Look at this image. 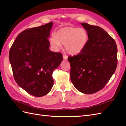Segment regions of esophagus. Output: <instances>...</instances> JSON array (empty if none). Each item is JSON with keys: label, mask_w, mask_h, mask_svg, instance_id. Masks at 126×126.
<instances>
[{"label": "esophagus", "mask_w": 126, "mask_h": 126, "mask_svg": "<svg viewBox=\"0 0 126 126\" xmlns=\"http://www.w3.org/2000/svg\"><path fill=\"white\" fill-rule=\"evenodd\" d=\"M63 59H64V60H67V59H68V57L66 56V55H63Z\"/></svg>", "instance_id": "1"}]
</instances>
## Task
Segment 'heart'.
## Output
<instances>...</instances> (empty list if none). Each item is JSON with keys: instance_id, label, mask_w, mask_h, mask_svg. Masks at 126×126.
Segmentation results:
<instances>
[{"instance_id": "obj_1", "label": "heart", "mask_w": 126, "mask_h": 126, "mask_svg": "<svg viewBox=\"0 0 126 126\" xmlns=\"http://www.w3.org/2000/svg\"><path fill=\"white\" fill-rule=\"evenodd\" d=\"M88 36L82 28L66 27L59 29L56 35L52 34L49 38L51 47L57 50L64 45L66 51L72 55L80 53L87 43Z\"/></svg>"}]
</instances>
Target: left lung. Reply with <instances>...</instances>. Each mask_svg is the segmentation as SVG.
Listing matches in <instances>:
<instances>
[{"instance_id": "8db88e82", "label": "left lung", "mask_w": 126, "mask_h": 126, "mask_svg": "<svg viewBox=\"0 0 126 126\" xmlns=\"http://www.w3.org/2000/svg\"><path fill=\"white\" fill-rule=\"evenodd\" d=\"M81 25L88 40L82 51L68 57L70 79L75 87L85 94L96 93L104 88L117 66V47L112 37L102 28L86 23Z\"/></svg>"}]
</instances>
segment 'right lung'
Here are the masks:
<instances>
[{
  "instance_id": "1",
  "label": "right lung",
  "mask_w": 126,
  "mask_h": 126,
  "mask_svg": "<svg viewBox=\"0 0 126 126\" xmlns=\"http://www.w3.org/2000/svg\"><path fill=\"white\" fill-rule=\"evenodd\" d=\"M53 22L20 32L11 46L9 61L19 86L35 97L49 93L54 84L52 72L63 61L60 52L49 50L48 38Z\"/></svg>"
}]
</instances>
